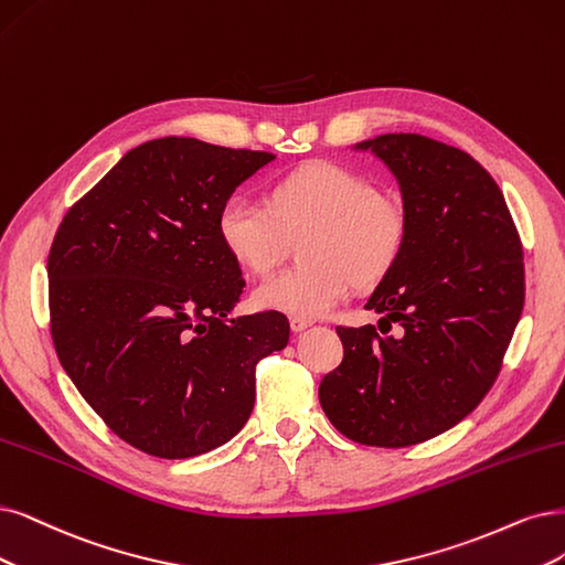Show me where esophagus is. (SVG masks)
<instances>
[{
	"instance_id": "esophagus-1",
	"label": "esophagus",
	"mask_w": 565,
	"mask_h": 565,
	"mask_svg": "<svg viewBox=\"0 0 565 565\" xmlns=\"http://www.w3.org/2000/svg\"><path fill=\"white\" fill-rule=\"evenodd\" d=\"M309 326H311L309 319H298V317L290 319V330H294V332H305Z\"/></svg>"
}]
</instances>
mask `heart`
Segmentation results:
<instances>
[{
	"mask_svg": "<svg viewBox=\"0 0 565 565\" xmlns=\"http://www.w3.org/2000/svg\"><path fill=\"white\" fill-rule=\"evenodd\" d=\"M302 234L305 263L260 281L250 296L256 307L298 319L326 317L349 296L353 279L377 284L398 260L407 216L403 204L382 195L367 177L332 162L307 164L279 179L269 204L233 195L221 206V242L254 275L275 269L288 239Z\"/></svg>",
	"mask_w": 565,
	"mask_h": 565,
	"instance_id": "1",
	"label": "heart"
}]
</instances>
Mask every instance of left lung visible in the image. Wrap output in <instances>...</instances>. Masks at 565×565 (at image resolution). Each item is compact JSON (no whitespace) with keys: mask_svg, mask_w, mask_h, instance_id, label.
<instances>
[{"mask_svg":"<svg viewBox=\"0 0 565 565\" xmlns=\"http://www.w3.org/2000/svg\"><path fill=\"white\" fill-rule=\"evenodd\" d=\"M351 149L398 181L407 235L365 302L382 332L338 328L344 361L319 401L349 440L409 447L463 422L493 386L524 309V254L503 193L466 151L405 132Z\"/></svg>","mask_w":565,"mask_h":565,"instance_id":"obj_1","label":"left lung"}]
</instances>
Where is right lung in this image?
<instances>
[{
  "instance_id": "obj_1",
  "label": "right lung",
  "mask_w": 565,
  "mask_h": 565,
  "mask_svg": "<svg viewBox=\"0 0 565 565\" xmlns=\"http://www.w3.org/2000/svg\"><path fill=\"white\" fill-rule=\"evenodd\" d=\"M271 153L162 137L125 153L62 218L49 254L51 335L70 380L120 440L212 451L244 428L256 363L288 344L279 311L235 317L244 279L221 206Z\"/></svg>"
}]
</instances>
